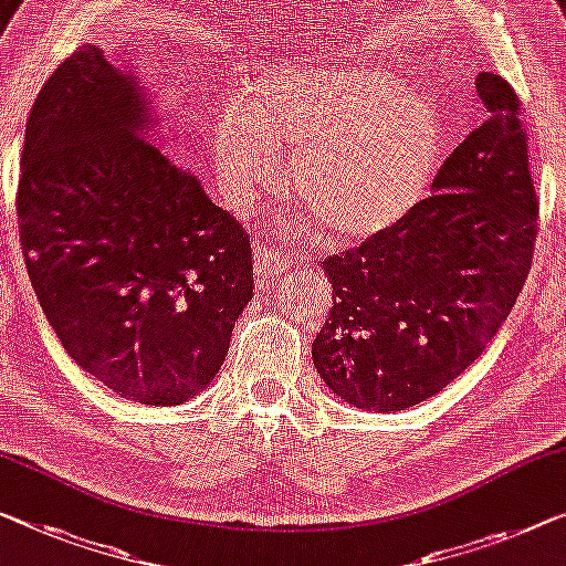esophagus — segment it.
I'll use <instances>...</instances> for the list:
<instances>
[{
  "mask_svg": "<svg viewBox=\"0 0 566 566\" xmlns=\"http://www.w3.org/2000/svg\"><path fill=\"white\" fill-rule=\"evenodd\" d=\"M292 266V256L282 249H272V247H259L254 251V269H256V280L261 282H272L276 276H282L286 269Z\"/></svg>",
  "mask_w": 566,
  "mask_h": 566,
  "instance_id": "esophagus-1",
  "label": "esophagus"
}]
</instances>
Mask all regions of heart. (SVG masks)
Here are the masks:
<instances>
[{
    "label": "heart",
    "instance_id": "heart-1",
    "mask_svg": "<svg viewBox=\"0 0 566 566\" xmlns=\"http://www.w3.org/2000/svg\"><path fill=\"white\" fill-rule=\"evenodd\" d=\"M440 116L401 75L366 61L290 63L243 91L216 119L213 149L241 202L274 196L280 149L317 231L360 243L399 226L440 165Z\"/></svg>",
    "mask_w": 566,
    "mask_h": 566
}]
</instances>
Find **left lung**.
<instances>
[{
    "label": "left lung",
    "instance_id": "left-lung-1",
    "mask_svg": "<svg viewBox=\"0 0 566 566\" xmlns=\"http://www.w3.org/2000/svg\"><path fill=\"white\" fill-rule=\"evenodd\" d=\"M488 119L444 159L399 226L325 259L333 307L312 360L337 399L403 411L442 391L499 333L538 233L526 129L513 88L480 73Z\"/></svg>",
    "mask_w": 566,
    "mask_h": 566
}]
</instances>
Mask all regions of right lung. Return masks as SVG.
Here are the masks:
<instances>
[{"label":"right lung","instance_id":"1","mask_svg":"<svg viewBox=\"0 0 566 566\" xmlns=\"http://www.w3.org/2000/svg\"><path fill=\"white\" fill-rule=\"evenodd\" d=\"M137 81L98 45L55 67L24 132L17 226L50 327L122 399L213 381L254 297L249 233L151 139Z\"/></svg>","mask_w":566,"mask_h":566}]
</instances>
